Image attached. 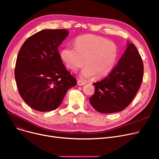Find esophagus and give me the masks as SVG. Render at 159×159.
Returning <instances> with one entry per match:
<instances>
[{"label":"esophagus","instance_id":"1","mask_svg":"<svg viewBox=\"0 0 159 159\" xmlns=\"http://www.w3.org/2000/svg\"><path fill=\"white\" fill-rule=\"evenodd\" d=\"M77 83H78V84H79V86H83V85H84V84H86L85 82L80 80H77Z\"/></svg>","mask_w":159,"mask_h":159}]
</instances>
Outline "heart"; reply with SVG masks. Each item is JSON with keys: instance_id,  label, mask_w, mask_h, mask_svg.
<instances>
[{"instance_id": "b5f03b06", "label": "heart", "mask_w": 159, "mask_h": 159, "mask_svg": "<svg viewBox=\"0 0 159 159\" xmlns=\"http://www.w3.org/2000/svg\"><path fill=\"white\" fill-rule=\"evenodd\" d=\"M74 46L75 48H63L60 55L66 66L73 71L86 66L81 77L88 79L94 75L97 79L102 78L113 70L118 56L117 47L113 42L87 34L76 38Z\"/></svg>"}]
</instances>
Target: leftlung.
<instances>
[{
	"label": "left lung",
	"instance_id": "1",
	"mask_svg": "<svg viewBox=\"0 0 159 159\" xmlns=\"http://www.w3.org/2000/svg\"><path fill=\"white\" fill-rule=\"evenodd\" d=\"M144 66L138 50L128 42L124 53L110 73L93 83L95 93L89 98L94 109L101 113L124 110L136 95L143 79Z\"/></svg>",
	"mask_w": 159,
	"mask_h": 159
}]
</instances>
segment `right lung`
<instances>
[{"label": "right lung", "instance_id": "right-lung-1", "mask_svg": "<svg viewBox=\"0 0 159 159\" xmlns=\"http://www.w3.org/2000/svg\"><path fill=\"white\" fill-rule=\"evenodd\" d=\"M68 34L66 30H43L29 37L19 50L15 80L22 98L33 110L57 109L67 91L77 84L57 50Z\"/></svg>", "mask_w": 159, "mask_h": 159}]
</instances>
